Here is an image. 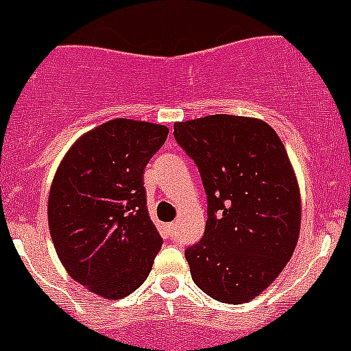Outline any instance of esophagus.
I'll return each instance as SVG.
<instances>
[{
	"instance_id": "34e87169",
	"label": "esophagus",
	"mask_w": 351,
	"mask_h": 351,
	"mask_svg": "<svg viewBox=\"0 0 351 351\" xmlns=\"http://www.w3.org/2000/svg\"><path fill=\"white\" fill-rule=\"evenodd\" d=\"M166 230H168V234H169V237H173V234H175V231H176V224H175V223L166 224Z\"/></svg>"
}]
</instances>
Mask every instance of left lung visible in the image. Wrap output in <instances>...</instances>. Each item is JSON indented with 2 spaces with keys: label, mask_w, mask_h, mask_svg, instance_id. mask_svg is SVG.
Returning <instances> with one entry per match:
<instances>
[{
  "label": "left lung",
  "mask_w": 351,
  "mask_h": 351,
  "mask_svg": "<svg viewBox=\"0 0 351 351\" xmlns=\"http://www.w3.org/2000/svg\"><path fill=\"white\" fill-rule=\"evenodd\" d=\"M173 128L207 193L204 237L185 250L193 283L223 304L254 300L280 276L300 234V189L287 149L257 118L210 114Z\"/></svg>",
  "instance_id": "8db88e82"
}]
</instances>
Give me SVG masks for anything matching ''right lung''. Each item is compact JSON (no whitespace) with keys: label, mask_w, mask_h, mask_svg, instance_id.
Returning <instances> with one entry per match:
<instances>
[{"label":"right lung","mask_w":351,"mask_h":351,"mask_svg":"<svg viewBox=\"0 0 351 351\" xmlns=\"http://www.w3.org/2000/svg\"><path fill=\"white\" fill-rule=\"evenodd\" d=\"M168 134L165 125L114 118L78 137L54 173L47 199L54 250L77 283L108 300L134 293L161 250L144 169Z\"/></svg>","instance_id":"1"}]
</instances>
